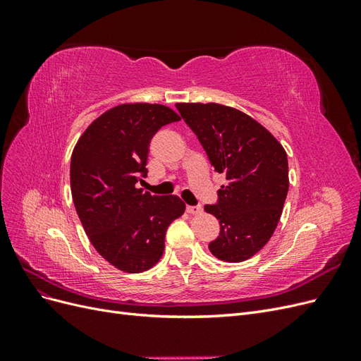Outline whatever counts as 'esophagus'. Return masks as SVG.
I'll use <instances>...</instances> for the list:
<instances>
[{
    "label": "esophagus",
    "instance_id": "34e87169",
    "mask_svg": "<svg viewBox=\"0 0 361 361\" xmlns=\"http://www.w3.org/2000/svg\"><path fill=\"white\" fill-rule=\"evenodd\" d=\"M203 211V207L200 204H194V206H187V212L188 214H200Z\"/></svg>",
    "mask_w": 361,
    "mask_h": 361
}]
</instances>
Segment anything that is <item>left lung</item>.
<instances>
[{
    "label": "left lung",
    "instance_id": "1",
    "mask_svg": "<svg viewBox=\"0 0 361 361\" xmlns=\"http://www.w3.org/2000/svg\"><path fill=\"white\" fill-rule=\"evenodd\" d=\"M214 171L227 183L204 211L220 221L211 253L224 262L255 256L274 233L289 190L285 149L255 118L218 104H176Z\"/></svg>",
    "mask_w": 361,
    "mask_h": 361
}]
</instances>
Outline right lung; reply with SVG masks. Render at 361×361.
Returning a JSON list of instances; mask_svg holds the SVG:
<instances>
[{
    "label": "right lung",
    "instance_id": "add662e5",
    "mask_svg": "<svg viewBox=\"0 0 361 361\" xmlns=\"http://www.w3.org/2000/svg\"><path fill=\"white\" fill-rule=\"evenodd\" d=\"M180 117L159 104L111 108L85 129L71 159L76 214L90 243L125 272L154 267L167 227L185 211L178 195H152L137 188L147 178L149 143Z\"/></svg>",
    "mask_w": 361,
    "mask_h": 361
}]
</instances>
